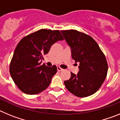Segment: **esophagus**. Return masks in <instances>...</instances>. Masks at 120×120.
I'll return each mask as SVG.
<instances>
[{"instance_id": "obj_1", "label": "esophagus", "mask_w": 120, "mask_h": 120, "mask_svg": "<svg viewBox=\"0 0 120 120\" xmlns=\"http://www.w3.org/2000/svg\"><path fill=\"white\" fill-rule=\"evenodd\" d=\"M57 70H58V71H61L63 70L62 68H61L60 67H57Z\"/></svg>"}]
</instances>
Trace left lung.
<instances>
[{"mask_svg": "<svg viewBox=\"0 0 120 120\" xmlns=\"http://www.w3.org/2000/svg\"><path fill=\"white\" fill-rule=\"evenodd\" d=\"M71 49V56L79 63L77 75L71 77L64 84L71 93L79 97L93 95L101 87L108 70L105 55L91 36L76 30H61Z\"/></svg>", "mask_w": 120, "mask_h": 120, "instance_id": "obj_1", "label": "left lung"}]
</instances>
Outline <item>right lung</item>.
I'll return each mask as SVG.
<instances>
[{
	"label": "right lung",
	"instance_id": "add662e5",
	"mask_svg": "<svg viewBox=\"0 0 120 120\" xmlns=\"http://www.w3.org/2000/svg\"><path fill=\"white\" fill-rule=\"evenodd\" d=\"M63 40L59 30L42 29L25 36L18 43L11 61L9 73L23 93L37 94L49 86L57 67L41 65L40 61L54 43Z\"/></svg>",
	"mask_w": 120,
	"mask_h": 120
}]
</instances>
